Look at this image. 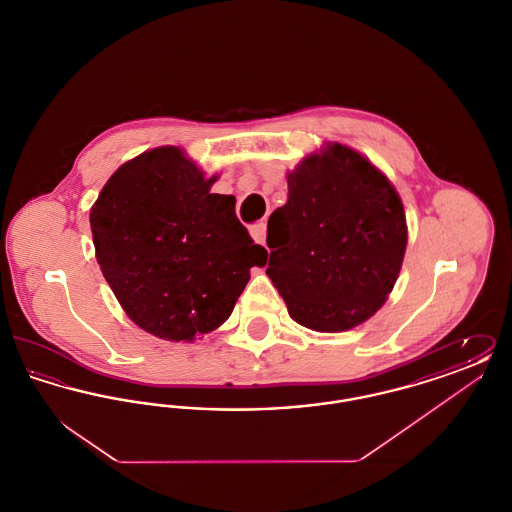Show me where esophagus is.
<instances>
[{
    "mask_svg": "<svg viewBox=\"0 0 512 512\" xmlns=\"http://www.w3.org/2000/svg\"><path fill=\"white\" fill-rule=\"evenodd\" d=\"M249 234H251V238H253L257 244H265L267 222H255V224L249 228Z\"/></svg>",
    "mask_w": 512,
    "mask_h": 512,
    "instance_id": "1",
    "label": "esophagus"
}]
</instances>
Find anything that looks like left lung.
Segmentation results:
<instances>
[{
	"instance_id": "obj_1",
	"label": "left lung",
	"mask_w": 512,
	"mask_h": 512,
	"mask_svg": "<svg viewBox=\"0 0 512 512\" xmlns=\"http://www.w3.org/2000/svg\"><path fill=\"white\" fill-rule=\"evenodd\" d=\"M267 245L268 278L290 317L343 332L393 290L407 247L403 203L361 153L334 144L288 174V203L270 215Z\"/></svg>"
}]
</instances>
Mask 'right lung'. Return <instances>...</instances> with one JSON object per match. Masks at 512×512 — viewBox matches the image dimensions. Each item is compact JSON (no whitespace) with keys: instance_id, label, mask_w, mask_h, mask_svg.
<instances>
[{"instance_id":"add662e5","label":"right lung","mask_w":512,"mask_h":512,"mask_svg":"<svg viewBox=\"0 0 512 512\" xmlns=\"http://www.w3.org/2000/svg\"><path fill=\"white\" fill-rule=\"evenodd\" d=\"M178 147L124 163L90 213L99 267L122 309L149 334L192 341L230 317L268 251L236 217L234 195Z\"/></svg>"}]
</instances>
